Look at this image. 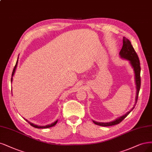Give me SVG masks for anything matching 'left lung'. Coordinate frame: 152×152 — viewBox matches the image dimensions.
<instances>
[{"label":"left lung","instance_id":"left-lung-1","mask_svg":"<svg viewBox=\"0 0 152 152\" xmlns=\"http://www.w3.org/2000/svg\"><path fill=\"white\" fill-rule=\"evenodd\" d=\"M119 55L121 58L126 59L130 61V64L132 65V67L134 69V74H135V82L137 84V96H136V102L134 107L128 111L126 114H125L123 116L118 118V119H115L114 121L109 123H99L95 121H93V123L99 126H110L116 125L121 123L123 120L126 118L128 115L130 113V112L134 108L137 102L138 94L140 89L141 86V77H140V72H141V67H140V63L139 60L138 56L137 53H136L134 49L129 41V40L125 37H123V47L119 52Z\"/></svg>","mask_w":152,"mask_h":152}]
</instances>
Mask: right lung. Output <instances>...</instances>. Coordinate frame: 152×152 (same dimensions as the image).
<instances>
[{"label": "right lung", "instance_id": "add662e5", "mask_svg": "<svg viewBox=\"0 0 152 152\" xmlns=\"http://www.w3.org/2000/svg\"><path fill=\"white\" fill-rule=\"evenodd\" d=\"M18 60H17V61H16V64H15V65L14 66V69H13V71H12V77H11V82L12 81V76L14 75V73H15V69H16V66H17V65H18ZM25 120L26 121H27L29 124H30L31 126H33V127H34V128H50V127H52V126H55V125L56 124V123H57V121H56L55 122H54V123H51V124H48V125H46V126H37V125H35V124H33V123H30L29 121H28L27 119H25Z\"/></svg>", "mask_w": 152, "mask_h": 152}]
</instances>
